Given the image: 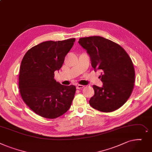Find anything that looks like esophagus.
I'll return each mask as SVG.
<instances>
[{"label":"esophagus","mask_w":152,"mask_h":152,"mask_svg":"<svg viewBox=\"0 0 152 152\" xmlns=\"http://www.w3.org/2000/svg\"><path fill=\"white\" fill-rule=\"evenodd\" d=\"M85 86L83 85H78L77 86V89H82L83 88H84Z\"/></svg>","instance_id":"obj_1"}]
</instances>
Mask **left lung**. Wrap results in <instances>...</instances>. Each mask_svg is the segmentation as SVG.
Returning a JSON list of instances; mask_svg holds the SVG:
<instances>
[{"label":"left lung","instance_id":"8db88e82","mask_svg":"<svg viewBox=\"0 0 152 152\" xmlns=\"http://www.w3.org/2000/svg\"><path fill=\"white\" fill-rule=\"evenodd\" d=\"M78 43L86 50L94 71L102 70L103 85L93 86L94 94L89 101L90 105L103 112L119 109L134 85V68L128 53L118 44L100 36L80 38Z\"/></svg>","mask_w":152,"mask_h":152}]
</instances>
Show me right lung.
I'll use <instances>...</instances> for the list:
<instances>
[{"label": "right lung", "instance_id": "add662e5", "mask_svg": "<svg viewBox=\"0 0 152 152\" xmlns=\"http://www.w3.org/2000/svg\"><path fill=\"white\" fill-rule=\"evenodd\" d=\"M75 39L46 41L29 50L21 61L19 89L29 107L42 117L53 119L70 107L76 88L65 86L54 79L62 67Z\"/></svg>", "mask_w": 152, "mask_h": 152}]
</instances>
